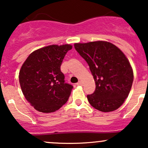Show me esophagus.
I'll list each match as a JSON object with an SVG mask.
<instances>
[{"label": "esophagus", "mask_w": 148, "mask_h": 148, "mask_svg": "<svg viewBox=\"0 0 148 148\" xmlns=\"http://www.w3.org/2000/svg\"><path fill=\"white\" fill-rule=\"evenodd\" d=\"M82 81H79V82L77 83V84H76V86H82Z\"/></svg>", "instance_id": "1"}]
</instances>
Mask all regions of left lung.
<instances>
[{
  "label": "left lung",
  "instance_id": "left-lung-1",
  "mask_svg": "<svg viewBox=\"0 0 148 148\" xmlns=\"http://www.w3.org/2000/svg\"><path fill=\"white\" fill-rule=\"evenodd\" d=\"M74 48L87 62L95 82V90L87 95L91 106L102 112L118 109L128 97L134 81L125 54L105 41L76 43Z\"/></svg>",
  "mask_w": 148,
  "mask_h": 148
}]
</instances>
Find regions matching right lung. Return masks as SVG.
<instances>
[{"instance_id": "obj_1", "label": "right lung", "mask_w": 148, "mask_h": 148, "mask_svg": "<svg viewBox=\"0 0 148 148\" xmlns=\"http://www.w3.org/2000/svg\"><path fill=\"white\" fill-rule=\"evenodd\" d=\"M70 45H50L30 54L20 69L22 92L37 111L52 113L67 101L73 86L64 82L60 66Z\"/></svg>"}]
</instances>
